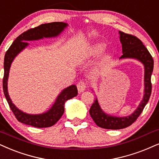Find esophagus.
<instances>
[{
	"label": "esophagus",
	"instance_id": "obj_1",
	"mask_svg": "<svg viewBox=\"0 0 159 159\" xmlns=\"http://www.w3.org/2000/svg\"><path fill=\"white\" fill-rule=\"evenodd\" d=\"M76 87H77V89H78V91H79V93H83V92L85 90L86 87H87V84H86L85 82L81 80V81H80L79 83H77Z\"/></svg>",
	"mask_w": 159,
	"mask_h": 159
}]
</instances>
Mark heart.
<instances>
[{
  "mask_svg": "<svg viewBox=\"0 0 159 159\" xmlns=\"http://www.w3.org/2000/svg\"><path fill=\"white\" fill-rule=\"evenodd\" d=\"M105 45L102 44V43H98V44H96L95 46H93V47H91V48H90L89 52L87 53V54H85L84 57H94V56H97V55H99V54H100L102 52H103L104 49H105ZM111 55L110 54H107L106 55L104 56V57L102 59V60L100 62H99V63L97 65V68H96V69L99 70V69H102V68H103L105 67L106 65L108 63V62L111 60Z\"/></svg>",
  "mask_w": 159,
  "mask_h": 159,
  "instance_id": "obj_1",
  "label": "heart"
}]
</instances>
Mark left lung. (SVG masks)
Here are the masks:
<instances>
[{"instance_id":"1","label":"left lung","mask_w":159,"mask_h":159,"mask_svg":"<svg viewBox=\"0 0 159 159\" xmlns=\"http://www.w3.org/2000/svg\"><path fill=\"white\" fill-rule=\"evenodd\" d=\"M120 41L122 45L123 54L120 58H136L144 65V99L136 111L132 115L127 117H115L106 115L102 111L96 99L90 108L91 118L97 126L105 129L119 130L129 127L138 119L148 102L152 91L151 75L153 70V59L142 42L134 35L119 32Z\"/></svg>"}]
</instances>
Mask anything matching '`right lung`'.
<instances>
[{
  "instance_id": "obj_1",
  "label": "right lung",
  "mask_w": 159,
  "mask_h": 159,
  "mask_svg": "<svg viewBox=\"0 0 159 159\" xmlns=\"http://www.w3.org/2000/svg\"><path fill=\"white\" fill-rule=\"evenodd\" d=\"M66 25L67 24L65 23L53 22L41 24L38 27L29 29L20 34L6 52L4 63H3L4 66V74L3 78V93L14 115L15 116L17 120L23 124L35 127H48L53 126L57 122V121L63 114L64 104L66 101L77 95L76 86L74 85H70L62 91V93L57 99L54 105L48 112L40 115H29L19 111L14 105L7 91V80L11 63L15 56L28 45L26 41L57 36L63 30Z\"/></svg>"
}]
</instances>
